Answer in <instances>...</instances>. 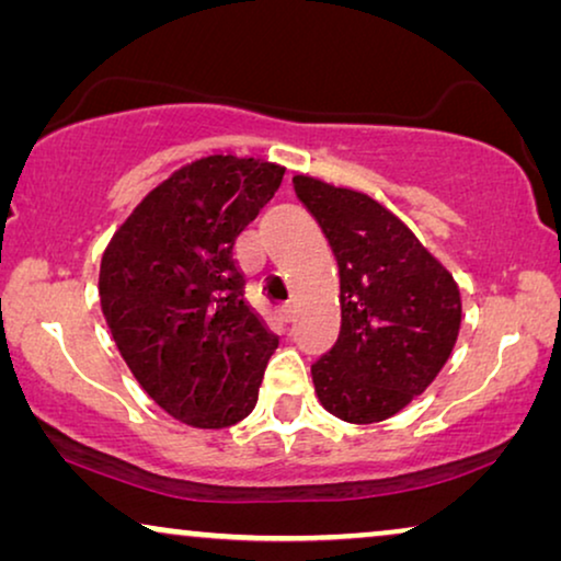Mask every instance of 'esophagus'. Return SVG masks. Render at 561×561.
Masks as SVG:
<instances>
[{
    "label": "esophagus",
    "mask_w": 561,
    "mask_h": 561,
    "mask_svg": "<svg viewBox=\"0 0 561 561\" xmlns=\"http://www.w3.org/2000/svg\"><path fill=\"white\" fill-rule=\"evenodd\" d=\"M278 317H280L283 321L294 319V306H290V304H280V306H278Z\"/></svg>",
    "instance_id": "esophagus-1"
}]
</instances>
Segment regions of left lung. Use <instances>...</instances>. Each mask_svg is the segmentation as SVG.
<instances>
[{"label":"left lung","mask_w":561,"mask_h":561,"mask_svg":"<svg viewBox=\"0 0 561 561\" xmlns=\"http://www.w3.org/2000/svg\"><path fill=\"white\" fill-rule=\"evenodd\" d=\"M340 265L342 329L311 365L332 416L378 424L432 386L455 350L462 296L416 234L363 191L294 175Z\"/></svg>","instance_id":"8db88e82"}]
</instances>
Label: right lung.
Here are the masks:
<instances>
[{"mask_svg":"<svg viewBox=\"0 0 561 561\" xmlns=\"http://www.w3.org/2000/svg\"><path fill=\"white\" fill-rule=\"evenodd\" d=\"M286 168L206 152L150 188L106 244L99 298L145 393L181 424L232 426L257 403L278 347L244 298L234 242Z\"/></svg>","mask_w":561,"mask_h":561,"instance_id":"1","label":"right lung"}]
</instances>
